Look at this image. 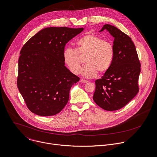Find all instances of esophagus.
<instances>
[{
    "label": "esophagus",
    "instance_id": "1",
    "mask_svg": "<svg viewBox=\"0 0 157 157\" xmlns=\"http://www.w3.org/2000/svg\"><path fill=\"white\" fill-rule=\"evenodd\" d=\"M80 82H82V83H87L88 82V81L87 80H85L84 79H80Z\"/></svg>",
    "mask_w": 157,
    "mask_h": 157
}]
</instances>
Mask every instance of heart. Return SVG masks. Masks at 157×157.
Listing matches in <instances>:
<instances>
[{
	"instance_id": "b5f03b06",
	"label": "heart",
	"mask_w": 157,
	"mask_h": 157,
	"mask_svg": "<svg viewBox=\"0 0 157 157\" xmlns=\"http://www.w3.org/2000/svg\"><path fill=\"white\" fill-rule=\"evenodd\" d=\"M76 48L67 47L63 52L64 63L75 75L80 72L82 66L81 57H85L86 65L81 70V74L87 78H93L100 74L105 73L110 68L115 54L113 44L103 40L99 36L86 34L76 42Z\"/></svg>"
}]
</instances>
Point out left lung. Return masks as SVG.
I'll return each instance as SVG.
<instances>
[{
	"label": "left lung",
	"instance_id": "1",
	"mask_svg": "<svg viewBox=\"0 0 157 157\" xmlns=\"http://www.w3.org/2000/svg\"><path fill=\"white\" fill-rule=\"evenodd\" d=\"M105 29L114 38V58L109 70L95 80L93 100L103 110L115 111L127 105L138 93L140 63L131 37L108 24L99 32Z\"/></svg>",
	"mask_w": 157,
	"mask_h": 157
}]
</instances>
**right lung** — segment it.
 Returning a JSON list of instances; mask_svg holds the SVG:
<instances>
[{
	"label": "right lung",
	"mask_w": 157,
	"mask_h": 157,
	"mask_svg": "<svg viewBox=\"0 0 157 157\" xmlns=\"http://www.w3.org/2000/svg\"><path fill=\"white\" fill-rule=\"evenodd\" d=\"M83 30V28H46L22 47L17 86L32 113L53 116L67 105L70 89L79 78L65 66L63 52L66 44Z\"/></svg>",
	"instance_id": "right-lung-1"
}]
</instances>
